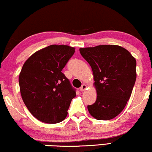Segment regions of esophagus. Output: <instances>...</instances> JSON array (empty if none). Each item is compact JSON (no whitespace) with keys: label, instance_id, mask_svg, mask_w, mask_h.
Returning a JSON list of instances; mask_svg holds the SVG:
<instances>
[{"label":"esophagus","instance_id":"34e87169","mask_svg":"<svg viewBox=\"0 0 152 152\" xmlns=\"http://www.w3.org/2000/svg\"><path fill=\"white\" fill-rule=\"evenodd\" d=\"M86 88H87V86L86 84H83L82 86L80 87V91H86Z\"/></svg>","mask_w":152,"mask_h":152}]
</instances>
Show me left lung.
<instances>
[{"label": "left lung", "mask_w": 152, "mask_h": 152, "mask_svg": "<svg viewBox=\"0 0 152 152\" xmlns=\"http://www.w3.org/2000/svg\"><path fill=\"white\" fill-rule=\"evenodd\" d=\"M90 64L94 77L97 99L88 105L97 120H109L121 113L132 95L136 80V61L125 48L102 45L80 49Z\"/></svg>", "instance_id": "1"}]
</instances>
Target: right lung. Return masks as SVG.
Here are the masks:
<instances>
[{
	"label": "right lung",
	"instance_id": "obj_1",
	"mask_svg": "<svg viewBox=\"0 0 152 152\" xmlns=\"http://www.w3.org/2000/svg\"><path fill=\"white\" fill-rule=\"evenodd\" d=\"M75 53L66 45H51L27 59L19 75L25 104L40 121L55 124L65 119L76 91L61 70Z\"/></svg>",
	"mask_w": 152,
	"mask_h": 152
}]
</instances>
